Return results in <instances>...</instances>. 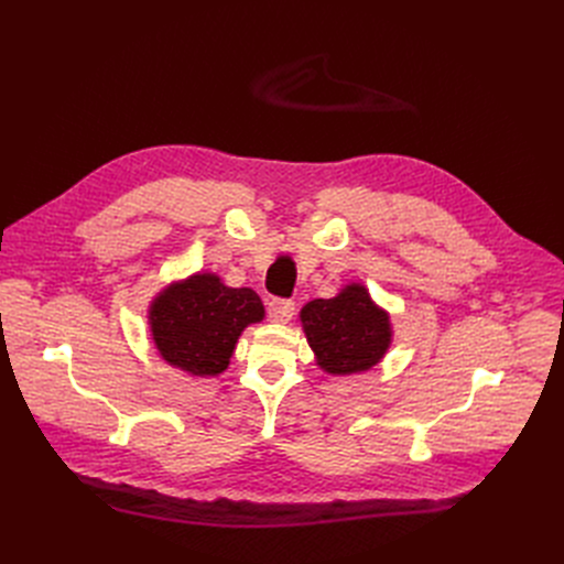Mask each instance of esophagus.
Segmentation results:
<instances>
[{
  "label": "esophagus",
  "instance_id": "34e87169",
  "mask_svg": "<svg viewBox=\"0 0 564 564\" xmlns=\"http://www.w3.org/2000/svg\"><path fill=\"white\" fill-rule=\"evenodd\" d=\"M293 312H296V305L291 301H273L268 303V318L273 321V324H289L293 318Z\"/></svg>",
  "mask_w": 564,
  "mask_h": 564
}]
</instances>
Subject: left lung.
I'll use <instances>...</instances> for the list:
<instances>
[{"label": "left lung", "mask_w": 564, "mask_h": 564, "mask_svg": "<svg viewBox=\"0 0 564 564\" xmlns=\"http://www.w3.org/2000/svg\"><path fill=\"white\" fill-rule=\"evenodd\" d=\"M301 326L314 362L333 377H351L377 367L392 344L390 312L373 303L362 282H348L333 299L310 301Z\"/></svg>", "instance_id": "obj_1"}]
</instances>
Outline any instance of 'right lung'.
Here are the masks:
<instances>
[{
    "mask_svg": "<svg viewBox=\"0 0 564 564\" xmlns=\"http://www.w3.org/2000/svg\"><path fill=\"white\" fill-rule=\"evenodd\" d=\"M265 316L248 286H227L218 273L199 271L160 289L147 318L155 351L187 377H220L229 367L238 337Z\"/></svg>",
    "mask_w": 564,
    "mask_h": 564,
    "instance_id": "add662e5",
    "label": "right lung"
}]
</instances>
